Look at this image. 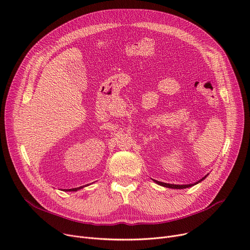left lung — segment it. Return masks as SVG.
Wrapping results in <instances>:
<instances>
[{
	"instance_id": "1",
	"label": "left lung",
	"mask_w": 250,
	"mask_h": 250,
	"mask_svg": "<svg viewBox=\"0 0 250 250\" xmlns=\"http://www.w3.org/2000/svg\"><path fill=\"white\" fill-rule=\"evenodd\" d=\"M207 176H208V174H207V175H205L204 177H202L200 180L196 181L195 183H192V184H183V185H179V184H169V183H164V182H160V181H157V180H154V179H152V180L154 181L155 183H157L158 185H160V186H163V187L172 188V189H184V188H188V187H191V186H194V185L198 184L199 182H201L202 180H204V179H205Z\"/></svg>"
}]
</instances>
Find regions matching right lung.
I'll return each mask as SVG.
<instances>
[{
	"instance_id": "1",
	"label": "right lung",
	"mask_w": 250,
	"mask_h": 250,
	"mask_svg": "<svg viewBox=\"0 0 250 250\" xmlns=\"http://www.w3.org/2000/svg\"><path fill=\"white\" fill-rule=\"evenodd\" d=\"M89 184H87V186H88ZM86 186V185H85ZM85 186H80V187H77V188H72V189H64L65 191H78V190H80V189H82V188H84Z\"/></svg>"
}]
</instances>
